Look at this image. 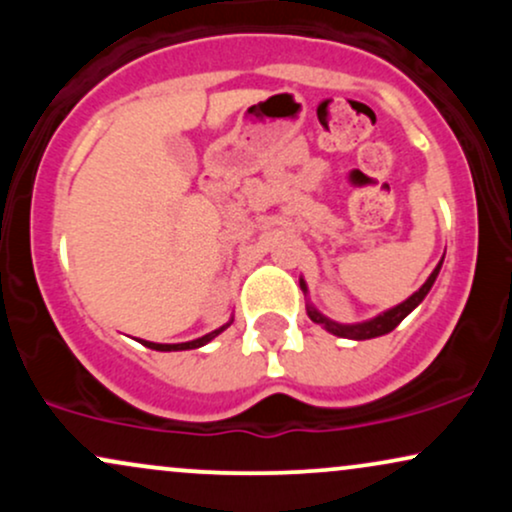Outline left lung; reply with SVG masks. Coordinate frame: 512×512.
<instances>
[{"instance_id":"left-lung-1","label":"left lung","mask_w":512,"mask_h":512,"mask_svg":"<svg viewBox=\"0 0 512 512\" xmlns=\"http://www.w3.org/2000/svg\"><path fill=\"white\" fill-rule=\"evenodd\" d=\"M440 267H443V260L438 262V267L433 269L431 276H428V279H426V284L421 286L419 291L411 293V296L407 298V301H402L399 305H395V308H390V310H385V313L375 315L373 320L356 322V325H342V322H334V320H330V317L322 315L320 310L313 308V305H310V303H305V310H308V317H310V320L317 322V325L325 327V330L330 332V334H334V337L356 339V342H361V339L383 337V334H387V332L395 330V327L399 325V322H402L404 317H407V315L411 313V310L416 308V305H419L421 301H424L426 293L431 291V286H433V284H436V276H438V272H440ZM301 289H303V293H308V286H305V281H303V279H301Z\"/></svg>"}]
</instances>
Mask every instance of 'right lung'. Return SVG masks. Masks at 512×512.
I'll return each instance as SVG.
<instances>
[{
  "instance_id": "right-lung-1",
  "label": "right lung",
  "mask_w": 512,
  "mask_h": 512,
  "mask_svg": "<svg viewBox=\"0 0 512 512\" xmlns=\"http://www.w3.org/2000/svg\"><path fill=\"white\" fill-rule=\"evenodd\" d=\"M231 322H233V320H231ZM231 322H226V325L219 327V330L204 334V337L192 339V342H182V344H156V342H144V339H139V342H142L144 346H149V349H154V351H187V349H199V346L209 344L211 339L219 337V334H221L223 330H226V327H231Z\"/></svg>"
}]
</instances>
